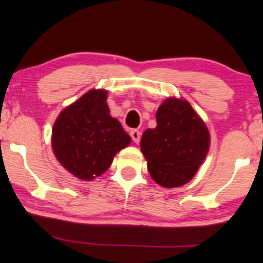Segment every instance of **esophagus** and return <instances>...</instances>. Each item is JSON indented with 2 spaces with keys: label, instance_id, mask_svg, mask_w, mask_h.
I'll use <instances>...</instances> for the list:
<instances>
[{
  "label": "esophagus",
  "instance_id": "1",
  "mask_svg": "<svg viewBox=\"0 0 263 263\" xmlns=\"http://www.w3.org/2000/svg\"><path fill=\"white\" fill-rule=\"evenodd\" d=\"M131 137H132V140H134V142L135 143H138V142H140V140H141V131H138V129H132L131 131Z\"/></svg>",
  "mask_w": 263,
  "mask_h": 263
}]
</instances>
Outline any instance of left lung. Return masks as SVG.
<instances>
[{
	"label": "left lung",
	"mask_w": 263,
	"mask_h": 263,
	"mask_svg": "<svg viewBox=\"0 0 263 263\" xmlns=\"http://www.w3.org/2000/svg\"><path fill=\"white\" fill-rule=\"evenodd\" d=\"M156 120L157 127L146 129L141 140L149 176L164 188L182 186L208 155L209 131L189 102L176 98L163 102Z\"/></svg>",
	"instance_id": "1"
}]
</instances>
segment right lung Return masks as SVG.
<instances>
[{"instance_id": "obj_1", "label": "right lung", "mask_w": 263, "mask_h": 263, "mask_svg": "<svg viewBox=\"0 0 263 263\" xmlns=\"http://www.w3.org/2000/svg\"><path fill=\"white\" fill-rule=\"evenodd\" d=\"M106 99V90H90L64 108L54 122V155L81 180L105 173L115 155L131 143L121 123L111 117Z\"/></svg>"}]
</instances>
